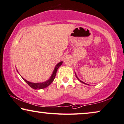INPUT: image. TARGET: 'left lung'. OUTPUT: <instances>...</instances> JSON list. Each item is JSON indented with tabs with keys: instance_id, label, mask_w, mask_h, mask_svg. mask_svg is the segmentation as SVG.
<instances>
[{
	"instance_id": "left-lung-1",
	"label": "left lung",
	"mask_w": 124,
	"mask_h": 124,
	"mask_svg": "<svg viewBox=\"0 0 124 124\" xmlns=\"http://www.w3.org/2000/svg\"><path fill=\"white\" fill-rule=\"evenodd\" d=\"M76 77H77V79H78V80H79V81H80V82H81V83H84V84H85V83H84V82H83V81H81V80H79V78H78V77H77V75H76Z\"/></svg>"
}]
</instances>
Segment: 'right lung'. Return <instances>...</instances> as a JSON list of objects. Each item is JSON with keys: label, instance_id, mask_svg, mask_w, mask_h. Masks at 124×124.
<instances>
[{"label": "right lung", "instance_id": "obj_1", "mask_svg": "<svg viewBox=\"0 0 124 124\" xmlns=\"http://www.w3.org/2000/svg\"><path fill=\"white\" fill-rule=\"evenodd\" d=\"M62 64V62H59V63H58L57 65H56L54 70L53 73V74H52L50 78L49 79V80H48L47 81H46L45 82H43V83H31V82L27 81V80H25V78H23V77H22V78H23V80H24V81L26 82V83H27V84L31 86V88H32L33 89H43V88H46L47 86H48L49 85H50L52 83H53L55 77L56 72H57V70H58V69L59 68V67Z\"/></svg>", "mask_w": 124, "mask_h": 124}]
</instances>
